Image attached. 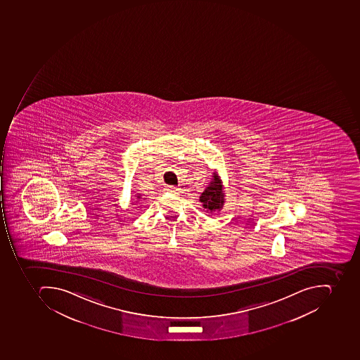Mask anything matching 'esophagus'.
Segmentation results:
<instances>
[{
	"instance_id": "1",
	"label": "esophagus",
	"mask_w": 360,
	"mask_h": 360,
	"mask_svg": "<svg viewBox=\"0 0 360 360\" xmlns=\"http://www.w3.org/2000/svg\"><path fill=\"white\" fill-rule=\"evenodd\" d=\"M166 189H167V191H171V193H177V191H179L177 187L172 186V185H169V186H166Z\"/></svg>"
}]
</instances>
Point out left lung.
Masks as SVG:
<instances>
[{
  "mask_svg": "<svg viewBox=\"0 0 360 360\" xmlns=\"http://www.w3.org/2000/svg\"><path fill=\"white\" fill-rule=\"evenodd\" d=\"M199 200L202 202V207L206 208L207 212L208 210L214 212L221 208L224 205V193H222L219 179L216 175L210 181V186L207 187L206 191L202 193Z\"/></svg>",
  "mask_w": 360,
  "mask_h": 360,
  "instance_id": "8db88e82",
  "label": "left lung"
}]
</instances>
